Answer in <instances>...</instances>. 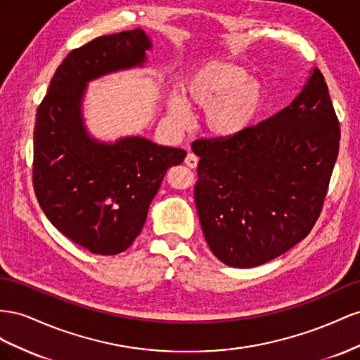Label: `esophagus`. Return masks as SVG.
<instances>
[{
	"label": "esophagus",
	"instance_id": "obj_1",
	"mask_svg": "<svg viewBox=\"0 0 360 360\" xmlns=\"http://www.w3.org/2000/svg\"><path fill=\"white\" fill-rule=\"evenodd\" d=\"M198 161H199V158L194 155V153H188V155L186 157V164H187L190 169H196L198 167Z\"/></svg>",
	"mask_w": 360,
	"mask_h": 360
}]
</instances>
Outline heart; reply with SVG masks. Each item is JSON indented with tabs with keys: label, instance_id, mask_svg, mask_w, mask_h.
I'll return each instance as SVG.
<instances>
[{
	"label": "heart",
	"instance_id": "b5f03b06",
	"mask_svg": "<svg viewBox=\"0 0 360 360\" xmlns=\"http://www.w3.org/2000/svg\"><path fill=\"white\" fill-rule=\"evenodd\" d=\"M182 95L184 99L178 95L169 99L170 120L186 127L190 122L187 107L205 110L203 127L215 139H232L248 131L258 119L265 96L261 83L229 63H211L194 72Z\"/></svg>",
	"mask_w": 360,
	"mask_h": 360
}]
</instances>
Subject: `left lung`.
I'll list each match as a JSON object with an SVG mask.
<instances>
[{
  "instance_id": "1",
  "label": "left lung",
  "mask_w": 360,
  "mask_h": 360,
  "mask_svg": "<svg viewBox=\"0 0 360 360\" xmlns=\"http://www.w3.org/2000/svg\"><path fill=\"white\" fill-rule=\"evenodd\" d=\"M341 129L316 68L288 107L232 139H199L194 200L211 252L269 262L307 237L323 210Z\"/></svg>"
}]
</instances>
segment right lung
<instances>
[{
    "label": "right lung",
    "mask_w": 360,
    "mask_h": 360,
    "mask_svg": "<svg viewBox=\"0 0 360 360\" xmlns=\"http://www.w3.org/2000/svg\"><path fill=\"white\" fill-rule=\"evenodd\" d=\"M149 48L146 33L136 28L72 49L36 112L37 202L65 237L96 255H117L134 243L164 174L187 155L143 137L101 143L83 123L81 101L89 81L141 66Z\"/></svg>",
    "instance_id": "obj_1"
}]
</instances>
